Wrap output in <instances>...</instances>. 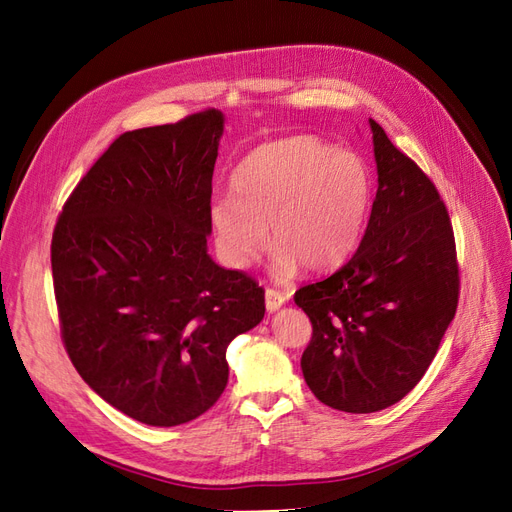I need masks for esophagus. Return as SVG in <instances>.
<instances>
[{
  "label": "esophagus",
  "instance_id": "esophagus-1",
  "mask_svg": "<svg viewBox=\"0 0 512 512\" xmlns=\"http://www.w3.org/2000/svg\"><path fill=\"white\" fill-rule=\"evenodd\" d=\"M286 294L280 292V290H273V288H267L265 290V305H267V312H277L284 303H286Z\"/></svg>",
  "mask_w": 512,
  "mask_h": 512
}]
</instances>
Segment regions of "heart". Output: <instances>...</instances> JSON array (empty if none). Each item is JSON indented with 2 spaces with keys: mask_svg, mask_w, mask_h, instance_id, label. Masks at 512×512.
<instances>
[{
  "mask_svg": "<svg viewBox=\"0 0 512 512\" xmlns=\"http://www.w3.org/2000/svg\"><path fill=\"white\" fill-rule=\"evenodd\" d=\"M232 194L211 200L215 247L232 269L250 267L269 239L275 267L333 269L359 245L376 181L359 153L316 136H288L252 149L232 173Z\"/></svg>",
  "mask_w": 512,
  "mask_h": 512,
  "instance_id": "1",
  "label": "heart"
}]
</instances>
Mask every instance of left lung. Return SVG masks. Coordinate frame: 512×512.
<instances>
[{"label":"left lung","instance_id":"obj_1","mask_svg":"<svg viewBox=\"0 0 512 512\" xmlns=\"http://www.w3.org/2000/svg\"><path fill=\"white\" fill-rule=\"evenodd\" d=\"M378 192L359 250L294 292L312 320L303 378L324 406L369 414L425 376L459 301L448 211L436 185L369 119Z\"/></svg>","mask_w":512,"mask_h":512}]
</instances>
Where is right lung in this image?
<instances>
[{
  "instance_id": "add662e5",
  "label": "right lung",
  "mask_w": 512,
  "mask_h": 512,
  "mask_svg": "<svg viewBox=\"0 0 512 512\" xmlns=\"http://www.w3.org/2000/svg\"><path fill=\"white\" fill-rule=\"evenodd\" d=\"M222 134L215 108L121 134L55 224L53 286L70 361L145 425L207 412L226 389L228 344L265 316V290L207 254Z\"/></svg>"
}]
</instances>
